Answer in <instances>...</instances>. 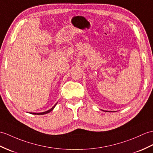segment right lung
I'll use <instances>...</instances> for the list:
<instances>
[{
  "label": "right lung",
  "mask_w": 153,
  "mask_h": 153,
  "mask_svg": "<svg viewBox=\"0 0 153 153\" xmlns=\"http://www.w3.org/2000/svg\"><path fill=\"white\" fill-rule=\"evenodd\" d=\"M56 104H57V103H56ZM56 104L54 106H53V108H51L50 109H49V110H48V111H46L45 112H42V113H31V114H33V115H44V114H47V113L51 112L52 110L54 109V108L55 107V105H56Z\"/></svg>",
  "instance_id": "right-lung-1"
}]
</instances>
